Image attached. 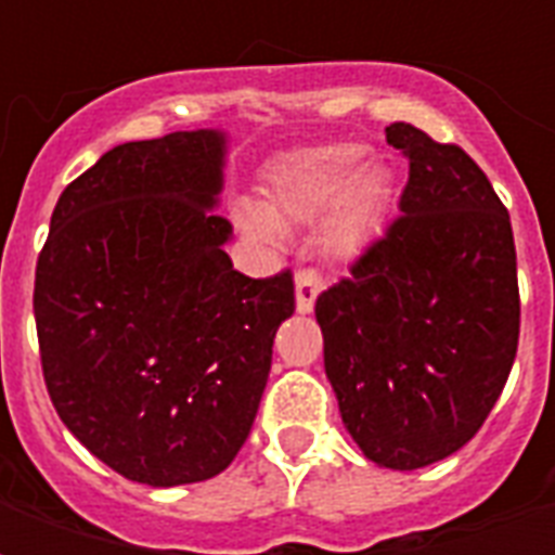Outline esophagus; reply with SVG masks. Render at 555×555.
I'll list each match as a JSON object with an SVG mask.
<instances>
[{
  "mask_svg": "<svg viewBox=\"0 0 555 555\" xmlns=\"http://www.w3.org/2000/svg\"><path fill=\"white\" fill-rule=\"evenodd\" d=\"M324 291V279L318 270H300L294 276V297H297V312L309 314L314 309L318 294Z\"/></svg>",
  "mask_w": 555,
  "mask_h": 555,
  "instance_id": "34e87169",
  "label": "esophagus"
}]
</instances>
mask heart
<instances>
[{
  "mask_svg": "<svg viewBox=\"0 0 555 555\" xmlns=\"http://www.w3.org/2000/svg\"><path fill=\"white\" fill-rule=\"evenodd\" d=\"M396 198V178L380 163L365 166L362 145H326L279 163L264 186V207L234 210L246 237L264 246L285 241V229L321 219L318 246L326 258L360 261L384 237Z\"/></svg>",
  "mask_w": 555,
  "mask_h": 555,
  "instance_id": "obj_1",
  "label": "heart"
}]
</instances>
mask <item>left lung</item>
Segmentation results:
<instances>
[{
	"label": "left lung",
	"instance_id": "obj_1",
	"mask_svg": "<svg viewBox=\"0 0 555 555\" xmlns=\"http://www.w3.org/2000/svg\"><path fill=\"white\" fill-rule=\"evenodd\" d=\"M410 157L401 214L384 241L324 291L326 380L362 454L418 469L476 437L517 353L520 294L508 210L457 145L386 127Z\"/></svg>",
	"mask_w": 555,
	"mask_h": 555
}]
</instances>
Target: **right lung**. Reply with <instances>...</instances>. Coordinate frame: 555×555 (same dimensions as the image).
Wrapping results in <instances>:
<instances>
[{
	"label": "right lung",
	"instance_id": "obj_1",
	"mask_svg": "<svg viewBox=\"0 0 555 555\" xmlns=\"http://www.w3.org/2000/svg\"><path fill=\"white\" fill-rule=\"evenodd\" d=\"M229 137L125 142L67 183L35 270L43 380L67 430L118 476H219L249 437L291 273L234 270L214 214Z\"/></svg>",
	"mask_w": 555,
	"mask_h": 555
}]
</instances>
